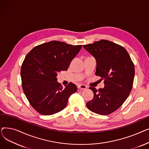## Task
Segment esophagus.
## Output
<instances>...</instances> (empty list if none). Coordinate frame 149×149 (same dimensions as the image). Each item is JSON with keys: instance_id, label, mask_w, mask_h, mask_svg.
<instances>
[{"instance_id": "1", "label": "esophagus", "mask_w": 149, "mask_h": 149, "mask_svg": "<svg viewBox=\"0 0 149 149\" xmlns=\"http://www.w3.org/2000/svg\"><path fill=\"white\" fill-rule=\"evenodd\" d=\"M87 88H88V86H85L84 84H79V85H78V88L80 89V90L86 89Z\"/></svg>"}]
</instances>
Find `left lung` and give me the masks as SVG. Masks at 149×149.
Masks as SVG:
<instances>
[{
    "label": "left lung",
    "mask_w": 149,
    "mask_h": 149,
    "mask_svg": "<svg viewBox=\"0 0 149 149\" xmlns=\"http://www.w3.org/2000/svg\"><path fill=\"white\" fill-rule=\"evenodd\" d=\"M96 60L95 75L104 80V88L93 92V98L86 106L95 113L106 115L117 110L126 100L133 87L135 68L124 47L106 40L83 45Z\"/></svg>",
    "instance_id": "obj_1"
}]
</instances>
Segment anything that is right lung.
<instances>
[{
	"label": "right lung",
	"instance_id": "1",
	"mask_svg": "<svg viewBox=\"0 0 149 149\" xmlns=\"http://www.w3.org/2000/svg\"><path fill=\"white\" fill-rule=\"evenodd\" d=\"M82 45L53 40L38 45L26 56L21 67L23 91L30 104L39 113L51 115L62 111L76 92L72 83L65 88L57 82V73L68 70Z\"/></svg>",
	"mask_w": 149,
	"mask_h": 149
}]
</instances>
